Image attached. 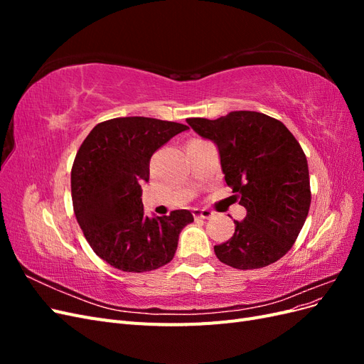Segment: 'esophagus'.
<instances>
[{"instance_id":"1","label":"esophagus","mask_w":364,"mask_h":364,"mask_svg":"<svg viewBox=\"0 0 364 364\" xmlns=\"http://www.w3.org/2000/svg\"><path fill=\"white\" fill-rule=\"evenodd\" d=\"M193 215L194 218H211L213 217V213L209 211V209H193Z\"/></svg>"}]
</instances>
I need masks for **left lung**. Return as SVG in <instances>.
<instances>
[{
  "label": "left lung",
  "mask_w": 364,
  "mask_h": 364,
  "mask_svg": "<svg viewBox=\"0 0 364 364\" xmlns=\"http://www.w3.org/2000/svg\"><path fill=\"white\" fill-rule=\"evenodd\" d=\"M197 135L217 146L226 183L246 208L217 258L240 270L266 267L287 253L311 203L310 174L299 142L281 121L253 111L217 119L188 118Z\"/></svg>",
  "instance_id": "left-lung-1"
}]
</instances>
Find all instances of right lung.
I'll list each match as a JSON object with an SVG mask.
<instances>
[{
	"instance_id": "add662e5",
	"label": "right lung",
	"mask_w": 364,
	"mask_h": 364,
	"mask_svg": "<svg viewBox=\"0 0 364 364\" xmlns=\"http://www.w3.org/2000/svg\"><path fill=\"white\" fill-rule=\"evenodd\" d=\"M188 126L146 117L97 124L77 151L71 196L77 223L92 250L115 269L150 272L168 264L181 230L194 222L188 209L147 217L141 185L150 158Z\"/></svg>"
}]
</instances>
